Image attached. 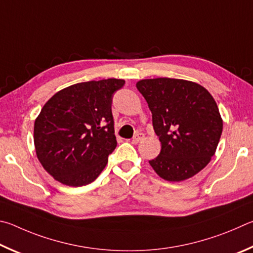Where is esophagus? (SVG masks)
<instances>
[{"label": "esophagus", "mask_w": 253, "mask_h": 253, "mask_svg": "<svg viewBox=\"0 0 253 253\" xmlns=\"http://www.w3.org/2000/svg\"><path fill=\"white\" fill-rule=\"evenodd\" d=\"M143 138H144V134H143V133H140V132H139V133H136V134L133 136V138H132V142H133V143H138V142H140V141L142 140Z\"/></svg>", "instance_id": "esophagus-1"}]
</instances>
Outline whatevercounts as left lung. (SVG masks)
Returning a JSON list of instances; mask_svg holds the SVG:
<instances>
[{"mask_svg": "<svg viewBox=\"0 0 253 253\" xmlns=\"http://www.w3.org/2000/svg\"><path fill=\"white\" fill-rule=\"evenodd\" d=\"M136 87L152 113L161 152L149 163L168 181L200 172L218 147L222 119L212 95L200 84L179 79L141 80Z\"/></svg>", "mask_w": 253, "mask_h": 253, "instance_id": "1", "label": "left lung"}]
</instances>
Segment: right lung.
Here are the masks:
<instances>
[{"label": "right lung", "instance_id": "obj_1", "mask_svg": "<svg viewBox=\"0 0 253 253\" xmlns=\"http://www.w3.org/2000/svg\"><path fill=\"white\" fill-rule=\"evenodd\" d=\"M123 80L77 83L55 93L34 123L39 161L53 178L71 187L94 181L117 148L112 101Z\"/></svg>", "mask_w": 253, "mask_h": 253}]
</instances>
